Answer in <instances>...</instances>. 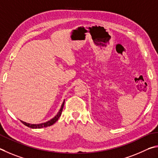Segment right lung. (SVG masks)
<instances>
[{
	"label": "right lung",
	"mask_w": 158,
	"mask_h": 158,
	"mask_svg": "<svg viewBox=\"0 0 158 158\" xmlns=\"http://www.w3.org/2000/svg\"><path fill=\"white\" fill-rule=\"evenodd\" d=\"M64 105V101L62 106H61V108L59 110V112H58L57 115H55V117L54 118H52V119L46 121V122H45V123H40V124H31V123L24 122V121H21L24 124L25 126L29 127V128H45V127L51 126L52 125V124H54L55 122H56V121L58 120V118H59V117L61 116V114H62V112L63 110Z\"/></svg>",
	"instance_id": "obj_1"
}]
</instances>
